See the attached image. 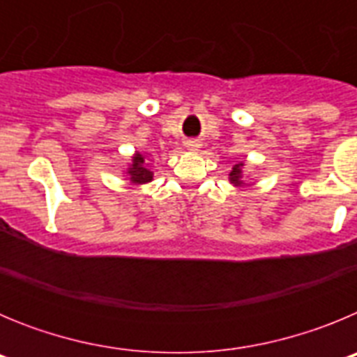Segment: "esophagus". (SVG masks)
Segmentation results:
<instances>
[{
    "mask_svg": "<svg viewBox=\"0 0 357 357\" xmlns=\"http://www.w3.org/2000/svg\"><path fill=\"white\" fill-rule=\"evenodd\" d=\"M185 144H188V148H191V150H197V148H200V143H198V141H193V139L185 141Z\"/></svg>",
    "mask_w": 357,
    "mask_h": 357,
    "instance_id": "esophagus-1",
    "label": "esophagus"
}]
</instances>
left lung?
I'll list each match as a JSON object with an SVG mask.
<instances>
[{"label": "left lung", "mask_w": 357, "mask_h": 357, "mask_svg": "<svg viewBox=\"0 0 357 357\" xmlns=\"http://www.w3.org/2000/svg\"><path fill=\"white\" fill-rule=\"evenodd\" d=\"M241 164H236L234 168H232V172H230V181L234 182V184H241L239 182V176H241Z\"/></svg>", "instance_id": "1"}]
</instances>
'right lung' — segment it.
I'll return each instance as SVG.
<instances>
[{"mask_svg": "<svg viewBox=\"0 0 357 357\" xmlns=\"http://www.w3.org/2000/svg\"><path fill=\"white\" fill-rule=\"evenodd\" d=\"M128 173H130L132 182H135V184H144V182H150L151 175H153L150 169L144 168V159L139 155V153L134 157V164H132V168Z\"/></svg>", "mask_w": 357, "mask_h": 357, "instance_id": "add662e5", "label": "right lung"}]
</instances>
